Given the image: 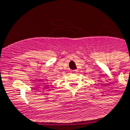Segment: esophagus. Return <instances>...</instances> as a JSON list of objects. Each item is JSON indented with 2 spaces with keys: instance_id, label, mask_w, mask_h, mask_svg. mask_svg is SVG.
Returning <instances> with one entry per match:
<instances>
[{
  "instance_id": "obj_1",
  "label": "esophagus",
  "mask_w": 130,
  "mask_h": 130,
  "mask_svg": "<svg viewBox=\"0 0 130 130\" xmlns=\"http://www.w3.org/2000/svg\"><path fill=\"white\" fill-rule=\"evenodd\" d=\"M77 72V70H71V73H76Z\"/></svg>"
}]
</instances>
